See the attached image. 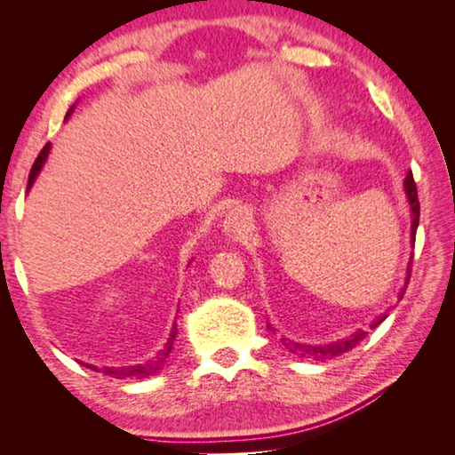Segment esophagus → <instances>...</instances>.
Masks as SVG:
<instances>
[{
  "instance_id": "obj_1",
  "label": "esophagus",
  "mask_w": 455,
  "mask_h": 455,
  "mask_svg": "<svg viewBox=\"0 0 455 455\" xmlns=\"http://www.w3.org/2000/svg\"><path fill=\"white\" fill-rule=\"evenodd\" d=\"M251 225V212L244 209V206H238V209L230 211L227 214L225 222H222V233L227 238H238L249 233Z\"/></svg>"
}]
</instances>
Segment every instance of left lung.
Returning <instances> with one entry per match:
<instances>
[{
  "mask_svg": "<svg viewBox=\"0 0 455 455\" xmlns=\"http://www.w3.org/2000/svg\"><path fill=\"white\" fill-rule=\"evenodd\" d=\"M403 187H405V196H407V200H410V206H411V244H413L415 243V230H418V225H419V200H418V187H415V180H413V174L411 172H407ZM410 273H411V263H410V267H407V279H405L403 289L399 291V295H397L399 301H402V299H403L405 287H407V283H410ZM385 317H387V315L383 313L381 317L373 323L371 329H375L377 325H379V323H383ZM365 335H367L365 331H357L355 335H351L347 339H341V341H337V343L323 345V347H313V345L295 343V341H289V339H281V341H283L284 347H287L291 353H295V355L313 357V359H333V357L343 355L345 351H349V349L355 347V345Z\"/></svg>",
  "mask_w": 455,
  "mask_h": 455,
  "instance_id": "obj_1",
  "label": "left lung"
}]
</instances>
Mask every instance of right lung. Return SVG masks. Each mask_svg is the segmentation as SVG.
Here are the masks:
<instances>
[{
	"label": "right lung",
	"instance_id": "obj_1",
	"mask_svg": "<svg viewBox=\"0 0 455 455\" xmlns=\"http://www.w3.org/2000/svg\"><path fill=\"white\" fill-rule=\"evenodd\" d=\"M72 114V108L70 110H68V114H66V118L70 116ZM50 142L44 146L42 148V152L37 154V158H36V163H34V166H32V171H29V180H28V188L32 187L34 184V180H36V176L40 174V171H42V166H44V163H45V158H48V154H50ZM176 333H179V331H176V325L172 327V331H171V337H168V343H166V347L158 353L156 357H154L152 361H148V363H142V365H132V367H106L104 369V373L106 375H112V377H116V379H144V377H150V375H154V373H158L160 369H163V365H164V361H166V357L171 355V349H172V341H174V337H176ZM86 365V363H84ZM88 369H94V371H98V367L96 365H86Z\"/></svg>",
	"mask_w": 455,
	"mask_h": 455
}]
</instances>
